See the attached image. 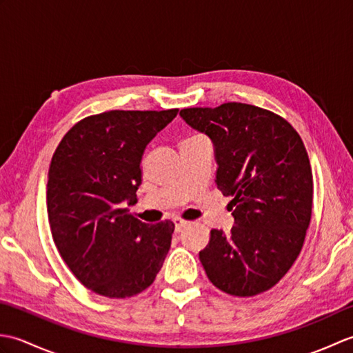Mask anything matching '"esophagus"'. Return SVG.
<instances>
[{
	"mask_svg": "<svg viewBox=\"0 0 353 353\" xmlns=\"http://www.w3.org/2000/svg\"><path fill=\"white\" fill-rule=\"evenodd\" d=\"M174 230H176V234H179V232H182L186 226H188V221H185V220H181V219H174Z\"/></svg>",
	"mask_w": 353,
	"mask_h": 353,
	"instance_id": "esophagus-1",
	"label": "esophagus"
}]
</instances>
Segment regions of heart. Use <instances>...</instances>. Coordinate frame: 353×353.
Masks as SVG:
<instances>
[{"mask_svg":"<svg viewBox=\"0 0 353 353\" xmlns=\"http://www.w3.org/2000/svg\"><path fill=\"white\" fill-rule=\"evenodd\" d=\"M192 138H200V137H192Z\"/></svg>","mask_w":353,"mask_h":353,"instance_id":"1","label":"heart"}]
</instances>
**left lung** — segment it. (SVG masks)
<instances>
[{
	"label": "left lung",
	"instance_id": "1",
	"mask_svg": "<svg viewBox=\"0 0 353 353\" xmlns=\"http://www.w3.org/2000/svg\"><path fill=\"white\" fill-rule=\"evenodd\" d=\"M214 144L215 185L234 215L230 232L212 229L199 258L216 288L250 297L279 282L302 250L312 211L308 153L292 125L244 103L182 109Z\"/></svg>",
	"mask_w": 353,
	"mask_h": 353
}]
</instances>
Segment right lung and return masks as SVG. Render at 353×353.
I'll list each match as a JSON object with an SVG mask.
<instances>
[{
	"label": "right lung",
	"instance_id": "right-lung-1",
	"mask_svg": "<svg viewBox=\"0 0 353 353\" xmlns=\"http://www.w3.org/2000/svg\"><path fill=\"white\" fill-rule=\"evenodd\" d=\"M177 109L110 110L81 119L50 163L47 205L59 253L86 288L132 297L153 283L174 224H145L124 208L137 200L147 144Z\"/></svg>",
	"mask_w": 353,
	"mask_h": 353
}]
</instances>
